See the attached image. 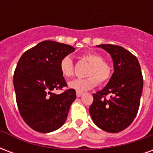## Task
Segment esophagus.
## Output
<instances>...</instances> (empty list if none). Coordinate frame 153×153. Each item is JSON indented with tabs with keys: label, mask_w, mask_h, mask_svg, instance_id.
<instances>
[{
	"label": "esophagus",
	"mask_w": 153,
	"mask_h": 153,
	"mask_svg": "<svg viewBox=\"0 0 153 153\" xmlns=\"http://www.w3.org/2000/svg\"><path fill=\"white\" fill-rule=\"evenodd\" d=\"M83 95V93L82 92H79V91H77L76 92V96L78 97H81Z\"/></svg>",
	"instance_id": "esophagus-1"
}]
</instances>
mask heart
<instances>
[{
    "label": "heart",
    "mask_w": 153,
    "mask_h": 153,
    "mask_svg": "<svg viewBox=\"0 0 153 153\" xmlns=\"http://www.w3.org/2000/svg\"><path fill=\"white\" fill-rule=\"evenodd\" d=\"M83 58L89 64L90 68L87 73L86 79H76L70 81L69 87L79 92H84L93 88L98 82L99 84L106 83L112 74V68L109 63L103 60L99 54L89 52L83 55ZM60 73L65 79H69L74 75L73 60L70 56L63 57L60 62Z\"/></svg>",
    "instance_id": "obj_1"
}]
</instances>
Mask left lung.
<instances>
[{
	"mask_svg": "<svg viewBox=\"0 0 153 153\" xmlns=\"http://www.w3.org/2000/svg\"><path fill=\"white\" fill-rule=\"evenodd\" d=\"M97 47L111 56L114 73L106 87L93 95L89 113L97 127L118 133L130 125L138 113L143 86L141 67L136 56L124 47L111 44Z\"/></svg>",
	"mask_w": 153,
	"mask_h": 153,
	"instance_id": "left-lung-1",
	"label": "left lung"
}]
</instances>
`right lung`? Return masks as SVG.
Masks as SVG:
<instances>
[{
  "instance_id": "right-lung-1",
  "label": "right lung",
  "mask_w": 153,
  "mask_h": 153,
  "mask_svg": "<svg viewBox=\"0 0 153 153\" xmlns=\"http://www.w3.org/2000/svg\"><path fill=\"white\" fill-rule=\"evenodd\" d=\"M70 45L43 41L22 55L14 74V88L19 111L25 123L39 133H50L66 120L74 89L56 94L54 90L67 86L60 73L63 57L74 51Z\"/></svg>"
}]
</instances>
